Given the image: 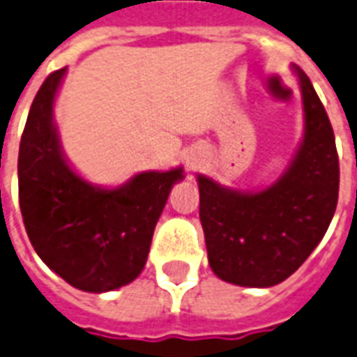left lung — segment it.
<instances>
[{"instance_id":"1","label":"left lung","mask_w":357,"mask_h":357,"mask_svg":"<svg viewBox=\"0 0 357 357\" xmlns=\"http://www.w3.org/2000/svg\"><path fill=\"white\" fill-rule=\"evenodd\" d=\"M305 138L282 178L242 192L199 176L200 223L212 271L229 284L271 287L289 278L324 238L339 200V155L326 107L297 70Z\"/></svg>"}]
</instances>
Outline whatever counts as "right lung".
I'll return each instance as SVG.
<instances>
[{"label": "right lung", "mask_w": 357, "mask_h": 357, "mask_svg": "<svg viewBox=\"0 0 357 357\" xmlns=\"http://www.w3.org/2000/svg\"><path fill=\"white\" fill-rule=\"evenodd\" d=\"M66 68L38 91L18 151V200L24 227L45 265L70 286L104 293L144 271L153 231L183 168L142 172L102 189L71 170L60 147L52 107Z\"/></svg>", "instance_id": "obj_1"}]
</instances>
